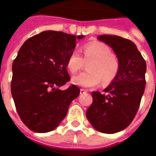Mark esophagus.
Masks as SVG:
<instances>
[{
  "label": "esophagus",
  "mask_w": 156,
  "mask_h": 156,
  "mask_svg": "<svg viewBox=\"0 0 156 156\" xmlns=\"http://www.w3.org/2000/svg\"><path fill=\"white\" fill-rule=\"evenodd\" d=\"M87 92V90H85V89H81L80 90V94L81 95H83V94H86V93Z\"/></svg>",
  "instance_id": "esophagus-1"
}]
</instances>
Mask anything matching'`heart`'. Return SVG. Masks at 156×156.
Returning a JSON list of instances; mask_svg holds the SVG:
<instances>
[{"instance_id":"1","label":"heart","mask_w":156,"mask_h":156,"mask_svg":"<svg viewBox=\"0 0 156 156\" xmlns=\"http://www.w3.org/2000/svg\"><path fill=\"white\" fill-rule=\"evenodd\" d=\"M83 56L78 51H73L67 60V67L71 73H77L89 63V71L74 76L73 83L82 87H96L102 82L108 83L113 80L118 73L120 61L118 56L111 52V48L102 42L88 43L83 47Z\"/></svg>"}]
</instances>
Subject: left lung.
I'll list each match as a JSON object with an SVG mask.
<instances>
[{
    "instance_id": "1",
    "label": "left lung",
    "mask_w": 156,
    "mask_h": 156,
    "mask_svg": "<svg viewBox=\"0 0 156 156\" xmlns=\"http://www.w3.org/2000/svg\"><path fill=\"white\" fill-rule=\"evenodd\" d=\"M98 40L112 48L120 69L112 83L103 91H92L93 102L87 118L101 133H115L128 127L140 105L146 86L147 65L134 43L117 35H100Z\"/></svg>"
}]
</instances>
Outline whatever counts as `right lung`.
<instances>
[{
  "label": "right lung",
  "instance_id": "obj_1",
  "mask_svg": "<svg viewBox=\"0 0 156 156\" xmlns=\"http://www.w3.org/2000/svg\"><path fill=\"white\" fill-rule=\"evenodd\" d=\"M84 35L46 30L26 40L12 66L11 93L21 120L30 130L47 133L66 117L69 104L80 94L70 80L67 60Z\"/></svg>",
  "mask_w": 156,
  "mask_h": 156
}]
</instances>
